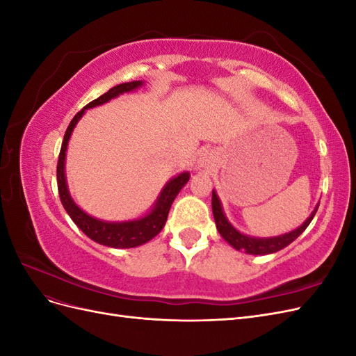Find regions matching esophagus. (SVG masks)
<instances>
[{
    "mask_svg": "<svg viewBox=\"0 0 356 356\" xmlns=\"http://www.w3.org/2000/svg\"><path fill=\"white\" fill-rule=\"evenodd\" d=\"M213 166V153L211 149H204V152L200 153L199 160H197V168L199 169H211Z\"/></svg>",
    "mask_w": 356,
    "mask_h": 356,
    "instance_id": "obj_1",
    "label": "esophagus"
}]
</instances>
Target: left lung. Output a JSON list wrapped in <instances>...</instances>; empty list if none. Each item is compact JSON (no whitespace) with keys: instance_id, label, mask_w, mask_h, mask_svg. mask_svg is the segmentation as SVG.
<instances>
[{"instance_id":"1","label":"left lung","mask_w":356,"mask_h":356,"mask_svg":"<svg viewBox=\"0 0 356 356\" xmlns=\"http://www.w3.org/2000/svg\"><path fill=\"white\" fill-rule=\"evenodd\" d=\"M318 208H319V203H316V207L309 215V218L294 230L279 234V236H272V238H255V236L245 234L234 227V225L229 221V218L225 217L222 203L217 195V191H215V188L212 190V213H213L215 225H217V230L221 234V238L230 246H233L236 251H243L251 255L273 254L284 250V248L288 246L289 243H293L298 236L307 229V225L310 224L312 220H314Z\"/></svg>"}]
</instances>
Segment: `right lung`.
Returning a JSON list of instances; mask_svg holds the SVG:
<instances>
[{"label":"right lung","instance_id":"1","mask_svg":"<svg viewBox=\"0 0 356 356\" xmlns=\"http://www.w3.org/2000/svg\"><path fill=\"white\" fill-rule=\"evenodd\" d=\"M144 84L145 83L143 80L118 84V86H115V88L104 93L102 96H99L98 99H95L90 104L86 105L80 113L75 114V117L72 118L68 129H67L65 136H63V143L60 147L59 160H58L56 177H58V190H59L62 207L65 208L71 220L86 236H88V238H90L92 241H95L99 245L110 246V248H118V250H123V248L141 246V245L147 243L148 241L156 238V236L161 232V229L165 227L172 203H174L181 188L188 182L190 172L184 170V172H181V174H178L177 177H172L163 186V188L160 190L157 199L153 203V207L149 208L145 213H143L141 217L132 218V220H124V221H105V220L92 217V215L83 211L79 204L74 202L71 193L68 190L67 174H65L67 149H68V143H70L74 129L80 122V118L86 114V111L90 108H95V106H99V105L110 102L111 99L118 98L120 95L135 92L139 88H143Z\"/></svg>","mask_w":356,"mask_h":356}]
</instances>
